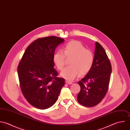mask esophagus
I'll return each instance as SVG.
<instances>
[{"mask_svg":"<svg viewBox=\"0 0 130 130\" xmlns=\"http://www.w3.org/2000/svg\"><path fill=\"white\" fill-rule=\"evenodd\" d=\"M66 82L67 84H69V85H71V84H73V83H72L71 81H68V80H67V81H66Z\"/></svg>","mask_w":130,"mask_h":130,"instance_id":"esophagus-1","label":"esophagus"}]
</instances>
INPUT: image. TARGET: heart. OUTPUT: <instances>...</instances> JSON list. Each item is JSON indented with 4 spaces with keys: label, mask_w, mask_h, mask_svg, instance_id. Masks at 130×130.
<instances>
[{
    "label": "heart",
    "mask_w": 130,
    "mask_h": 130,
    "mask_svg": "<svg viewBox=\"0 0 130 130\" xmlns=\"http://www.w3.org/2000/svg\"><path fill=\"white\" fill-rule=\"evenodd\" d=\"M65 56L72 57L70 66L65 68L60 73V76L66 79L71 81L79 74L84 75L91 69L94 60L93 53L78 41H72L66 44L62 51L58 50L53 56V61L56 68L61 70L65 64Z\"/></svg>",
    "instance_id": "heart-1"
}]
</instances>
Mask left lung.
<instances>
[{
	"instance_id": "8db88e82",
	"label": "left lung",
	"mask_w": 130,
	"mask_h": 130,
	"mask_svg": "<svg viewBox=\"0 0 130 130\" xmlns=\"http://www.w3.org/2000/svg\"><path fill=\"white\" fill-rule=\"evenodd\" d=\"M111 73V65L106 52L96 42L93 66L85 77L78 82L81 87L77 97L78 102L89 107L99 103L108 89Z\"/></svg>"
}]
</instances>
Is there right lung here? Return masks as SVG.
<instances>
[{"instance_id": "1", "label": "right lung", "mask_w": 130, "mask_h": 130, "mask_svg": "<svg viewBox=\"0 0 130 130\" xmlns=\"http://www.w3.org/2000/svg\"><path fill=\"white\" fill-rule=\"evenodd\" d=\"M64 40L56 36L39 38L25 50L18 67L22 92L32 106L45 109L56 101L64 79L58 78L53 56Z\"/></svg>"}]
</instances>
